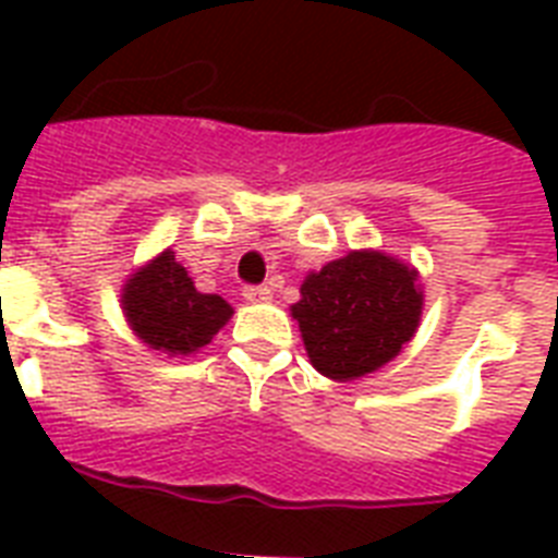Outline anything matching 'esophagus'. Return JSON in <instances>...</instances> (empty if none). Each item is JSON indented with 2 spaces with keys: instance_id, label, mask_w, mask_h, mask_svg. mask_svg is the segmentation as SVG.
Here are the masks:
<instances>
[{
  "instance_id": "1",
  "label": "esophagus",
  "mask_w": 558,
  "mask_h": 558,
  "mask_svg": "<svg viewBox=\"0 0 558 558\" xmlns=\"http://www.w3.org/2000/svg\"><path fill=\"white\" fill-rule=\"evenodd\" d=\"M245 301H252V304H263V301H269L271 289L263 287V283H252V287L243 289Z\"/></svg>"
}]
</instances>
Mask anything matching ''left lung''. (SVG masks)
Here are the masks:
<instances>
[{
	"instance_id": "left-lung-1",
	"label": "left lung",
	"mask_w": 558,
	"mask_h": 558,
	"mask_svg": "<svg viewBox=\"0 0 558 558\" xmlns=\"http://www.w3.org/2000/svg\"><path fill=\"white\" fill-rule=\"evenodd\" d=\"M423 313L416 271L379 252H350L310 275L292 318L310 362L330 379H359L399 356Z\"/></svg>"
}]
</instances>
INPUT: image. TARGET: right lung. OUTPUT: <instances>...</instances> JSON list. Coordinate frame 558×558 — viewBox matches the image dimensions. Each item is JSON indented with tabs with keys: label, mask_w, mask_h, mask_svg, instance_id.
<instances>
[{
	"label": "right lung",
	"mask_w": 558,
	"mask_h": 558,
	"mask_svg": "<svg viewBox=\"0 0 558 558\" xmlns=\"http://www.w3.org/2000/svg\"><path fill=\"white\" fill-rule=\"evenodd\" d=\"M121 298L138 339L168 356L205 348L231 318V306L222 298L196 292L173 252H165L133 275Z\"/></svg>",
	"instance_id": "obj_1"
}]
</instances>
